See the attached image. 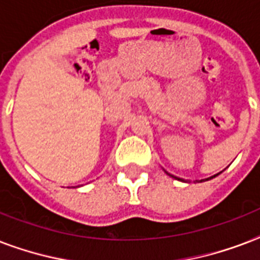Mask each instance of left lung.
I'll list each match as a JSON object with an SVG mask.
<instances>
[{
	"mask_svg": "<svg viewBox=\"0 0 260 260\" xmlns=\"http://www.w3.org/2000/svg\"><path fill=\"white\" fill-rule=\"evenodd\" d=\"M171 177H173V175H171ZM214 177H216V175H213V177L208 178V179H212V178H214ZM173 178H177V177H173ZM177 179H179V178H177ZM208 179H205V181H208ZM181 181H182V179H181ZM202 181H204V179H201V181H200V182H202Z\"/></svg>",
	"mask_w": 260,
	"mask_h": 260,
	"instance_id": "obj_1",
	"label": "left lung"
}]
</instances>
